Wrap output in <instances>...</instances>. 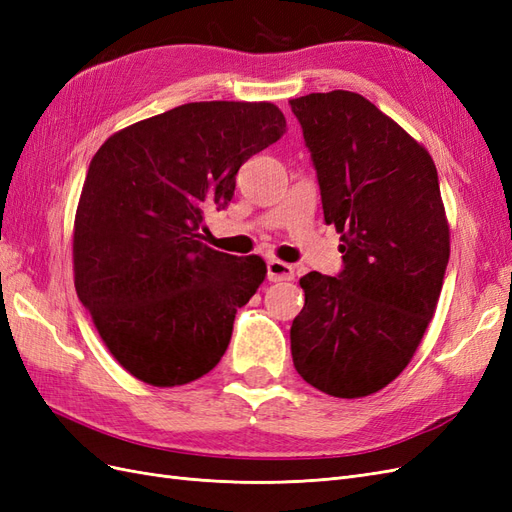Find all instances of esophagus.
I'll use <instances>...</instances> for the list:
<instances>
[{
	"label": "esophagus",
	"mask_w": 512,
	"mask_h": 512,
	"mask_svg": "<svg viewBox=\"0 0 512 512\" xmlns=\"http://www.w3.org/2000/svg\"><path fill=\"white\" fill-rule=\"evenodd\" d=\"M294 277V269L288 262L269 260L267 262V280L269 282H290Z\"/></svg>",
	"instance_id": "esophagus-1"
}]
</instances>
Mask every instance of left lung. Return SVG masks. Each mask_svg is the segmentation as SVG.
<instances>
[{"label": "left lung", "instance_id": "obj_1", "mask_svg": "<svg viewBox=\"0 0 512 512\" xmlns=\"http://www.w3.org/2000/svg\"><path fill=\"white\" fill-rule=\"evenodd\" d=\"M290 106L344 254L337 277H301L292 363L322 393L365 397L406 369L436 312L451 254L438 170L423 145L354 91Z\"/></svg>", "mask_w": 512, "mask_h": 512}]
</instances>
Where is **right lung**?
Here are the masks:
<instances>
[{
    "label": "right lung",
    "instance_id": "obj_1",
    "mask_svg": "<svg viewBox=\"0 0 512 512\" xmlns=\"http://www.w3.org/2000/svg\"><path fill=\"white\" fill-rule=\"evenodd\" d=\"M284 132L271 102H190L113 134L91 160L74 286L134 378L179 386L220 363L267 265L205 245V213L230 203L241 164Z\"/></svg>",
    "mask_w": 512,
    "mask_h": 512
}]
</instances>
